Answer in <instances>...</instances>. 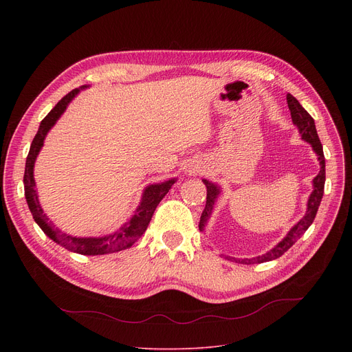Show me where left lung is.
Wrapping results in <instances>:
<instances>
[{"mask_svg":"<svg viewBox=\"0 0 352 352\" xmlns=\"http://www.w3.org/2000/svg\"><path fill=\"white\" fill-rule=\"evenodd\" d=\"M287 102H288V108L291 111V118L294 125H297L298 131L301 134V138L304 141H307L311 146L314 153L318 155V161H320V173L318 175L312 179V192L308 198L307 202V211L305 215L295 224L288 234L281 239V241L276 244L272 250L267 251L263 255H258L254 258H244V260H238V258H230V260H234L235 263L239 264H261V263H267V261H272L275 258L281 256L285 251H288L295 243L298 241L301 238V235L309 228V226L314 223V218L317 215L318 207L321 204V199L324 195V184H325V158H324V151H322V145L321 141L318 138L317 134V128H316V122H314V118L307 113L304 109V107L298 102V100L292 97L291 94H287ZM202 182L206 184L207 187V204L204 211L201 214V219H199V231H204L208 219L211 218L214 206L217 202V198L219 197L221 188L217 186V184L208 181V179H202ZM228 258V256H227Z\"/></svg>","mask_w":352,"mask_h":352,"instance_id":"obj_1","label":"left lung"}]
</instances>
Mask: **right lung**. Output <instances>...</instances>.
I'll return each mask as SVG.
<instances>
[{
	"mask_svg": "<svg viewBox=\"0 0 352 352\" xmlns=\"http://www.w3.org/2000/svg\"><path fill=\"white\" fill-rule=\"evenodd\" d=\"M84 88H87V85H82L80 88H76L71 92H68V94L64 98H61L58 104L55 105L50 111L48 116L41 121L38 133L35 134L32 140L30 153L27 157L25 173H24V190H25L27 204L32 214L34 221L40 226L44 234L50 236L54 243L60 244L68 251L77 252L81 255H104V254H113V252L126 250L137 241V239L145 232L148 224H150L153 214L157 206L160 204V201L166 195V192L171 190V187L177 182V178H171L164 182L146 186L145 190L142 191L140 206L134 211V215L114 232L101 235V236H74L67 232H63L60 228H55V226L51 223L50 218L45 215L40 204L38 194H36V190H35L34 164L41 151L48 131L64 114L68 104L76 98L77 94H80V91Z\"/></svg>",
	"mask_w": 352,
	"mask_h": 352,
	"instance_id": "obj_1",
	"label": "right lung"
}]
</instances>
